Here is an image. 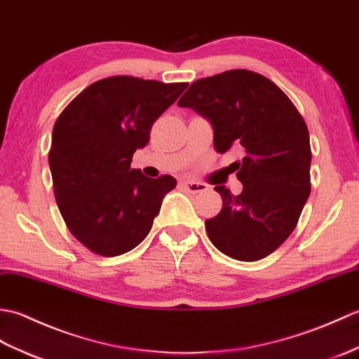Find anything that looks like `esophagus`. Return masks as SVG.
Wrapping results in <instances>:
<instances>
[{"mask_svg": "<svg viewBox=\"0 0 359 359\" xmlns=\"http://www.w3.org/2000/svg\"><path fill=\"white\" fill-rule=\"evenodd\" d=\"M182 186H184L190 194H201L207 190V186L204 182H198V181H182Z\"/></svg>", "mask_w": 359, "mask_h": 359, "instance_id": "34e87169", "label": "esophagus"}]
</instances>
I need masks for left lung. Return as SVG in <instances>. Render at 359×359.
Masks as SVG:
<instances>
[{
    "instance_id": "1",
    "label": "left lung",
    "mask_w": 359,
    "mask_h": 359,
    "mask_svg": "<svg viewBox=\"0 0 359 359\" xmlns=\"http://www.w3.org/2000/svg\"><path fill=\"white\" fill-rule=\"evenodd\" d=\"M178 106L209 119L219 154L230 147L244 154L232 164L243 192L215 187L222 209L205 219L210 241L230 258H266L290 236L310 195L312 150L304 118L273 81L245 69L196 79Z\"/></svg>"
}]
</instances>
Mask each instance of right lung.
I'll return each instance as SVG.
<instances>
[{
    "label": "right lung",
    "mask_w": 359,
    "mask_h": 359,
    "mask_svg": "<svg viewBox=\"0 0 359 359\" xmlns=\"http://www.w3.org/2000/svg\"><path fill=\"white\" fill-rule=\"evenodd\" d=\"M189 83L129 75L102 78L76 95L53 126L49 165L53 194L70 233L100 257H118L149 235L170 175L132 169L135 150Z\"/></svg>",
    "instance_id": "right-lung-1"
}]
</instances>
